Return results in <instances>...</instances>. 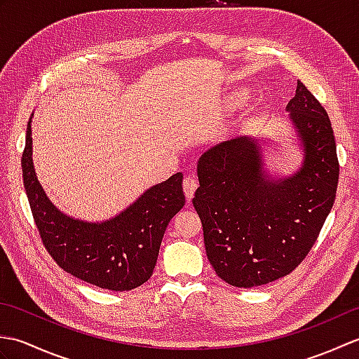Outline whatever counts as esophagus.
<instances>
[{
  "label": "esophagus",
  "instance_id": "esophagus-1",
  "mask_svg": "<svg viewBox=\"0 0 359 359\" xmlns=\"http://www.w3.org/2000/svg\"><path fill=\"white\" fill-rule=\"evenodd\" d=\"M197 187H199V184H197V180L193 179V177H187L184 180V193H185L187 201H191L193 199Z\"/></svg>",
  "mask_w": 359,
  "mask_h": 359
}]
</instances>
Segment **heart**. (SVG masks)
<instances>
[{
    "label": "heart",
    "mask_w": 359,
    "mask_h": 359,
    "mask_svg": "<svg viewBox=\"0 0 359 359\" xmlns=\"http://www.w3.org/2000/svg\"><path fill=\"white\" fill-rule=\"evenodd\" d=\"M247 102V93L245 90H238V93H234L230 98H228V109L230 111H236L239 109L241 106Z\"/></svg>",
    "instance_id": "1"
}]
</instances>
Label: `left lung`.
<instances>
[{
    "mask_svg": "<svg viewBox=\"0 0 359 359\" xmlns=\"http://www.w3.org/2000/svg\"><path fill=\"white\" fill-rule=\"evenodd\" d=\"M304 165L274 180L264 171L261 142L242 135L203 152L193 205L216 274L251 288L287 276L316 242L337 197L339 163L329 114L297 80L288 102Z\"/></svg>",
    "mask_w": 359,
    "mask_h": 359,
    "instance_id": "obj_1",
    "label": "left lung"
}]
</instances>
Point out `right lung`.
<instances>
[{"label": "right lung", "instance_id": "obj_1", "mask_svg": "<svg viewBox=\"0 0 359 359\" xmlns=\"http://www.w3.org/2000/svg\"><path fill=\"white\" fill-rule=\"evenodd\" d=\"M21 168L43 245L65 271L114 292H128L151 278L166 226L185 205L182 172L149 188L118 216L94 224L63 215L48 199L34 170L30 120Z\"/></svg>", "mask_w": 359, "mask_h": 359}]
</instances>
